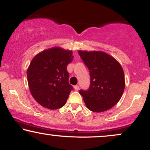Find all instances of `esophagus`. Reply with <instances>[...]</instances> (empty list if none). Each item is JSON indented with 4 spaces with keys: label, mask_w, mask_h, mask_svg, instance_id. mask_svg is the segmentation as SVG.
I'll use <instances>...</instances> for the list:
<instances>
[{
    "label": "esophagus",
    "mask_w": 150,
    "mask_h": 150,
    "mask_svg": "<svg viewBox=\"0 0 150 150\" xmlns=\"http://www.w3.org/2000/svg\"><path fill=\"white\" fill-rule=\"evenodd\" d=\"M79 88H80V87H79V85H75V86H74V89H75V91H78V90H79Z\"/></svg>",
    "instance_id": "34e87169"
}]
</instances>
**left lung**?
Wrapping results in <instances>:
<instances>
[{
	"instance_id": "1",
	"label": "left lung",
	"mask_w": 150,
	"mask_h": 150,
	"mask_svg": "<svg viewBox=\"0 0 150 150\" xmlns=\"http://www.w3.org/2000/svg\"><path fill=\"white\" fill-rule=\"evenodd\" d=\"M90 74L88 90H80L86 106L94 112H103L115 106L125 89L124 72L113 56L103 51H78Z\"/></svg>"
}]
</instances>
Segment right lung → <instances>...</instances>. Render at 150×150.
<instances>
[{
	"label": "right lung",
	"instance_id": "right-lung-1",
	"mask_svg": "<svg viewBox=\"0 0 150 150\" xmlns=\"http://www.w3.org/2000/svg\"><path fill=\"white\" fill-rule=\"evenodd\" d=\"M73 58L72 51L53 47L39 53L32 60L27 71L29 88L42 106L53 110L65 104L73 89L67 71Z\"/></svg>",
	"mask_w": 150,
	"mask_h": 150
}]
</instances>
